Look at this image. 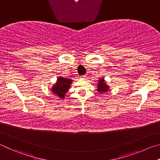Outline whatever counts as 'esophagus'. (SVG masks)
<instances>
[{
  "label": "esophagus",
  "mask_w": 160,
  "mask_h": 160,
  "mask_svg": "<svg viewBox=\"0 0 160 160\" xmlns=\"http://www.w3.org/2000/svg\"><path fill=\"white\" fill-rule=\"evenodd\" d=\"M86 75H83V76H82V77H81V78H82V79H86Z\"/></svg>",
  "instance_id": "34e87169"
}]
</instances>
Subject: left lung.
<instances>
[{
	"instance_id": "left-lung-1",
	"label": "left lung",
	"mask_w": 160,
	"mask_h": 160,
	"mask_svg": "<svg viewBox=\"0 0 160 160\" xmlns=\"http://www.w3.org/2000/svg\"><path fill=\"white\" fill-rule=\"evenodd\" d=\"M97 86V91L100 92V93H106V92L109 91V86L106 84V82H105V79L103 78H101L98 80Z\"/></svg>"
}]
</instances>
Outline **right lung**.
Returning <instances> with one entry per match:
<instances>
[{
	"label": "right lung",
	"mask_w": 160,
	"mask_h": 160,
	"mask_svg": "<svg viewBox=\"0 0 160 160\" xmlns=\"http://www.w3.org/2000/svg\"><path fill=\"white\" fill-rule=\"evenodd\" d=\"M72 83V80L69 78L59 77L57 82L51 88L53 94L57 95V96L60 98H64L65 94L71 86Z\"/></svg>",
	"instance_id": "add662e5"
}]
</instances>
